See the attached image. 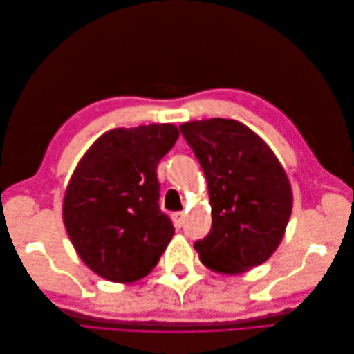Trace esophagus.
I'll use <instances>...</instances> for the list:
<instances>
[{
	"mask_svg": "<svg viewBox=\"0 0 354 354\" xmlns=\"http://www.w3.org/2000/svg\"><path fill=\"white\" fill-rule=\"evenodd\" d=\"M184 212H178V213H173L171 214V219H173V223H175V227L179 230L184 225Z\"/></svg>",
	"mask_w": 354,
	"mask_h": 354,
	"instance_id": "esophagus-1",
	"label": "esophagus"
}]
</instances>
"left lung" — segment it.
<instances>
[{
  "label": "left lung",
  "instance_id": "left-lung-1",
  "mask_svg": "<svg viewBox=\"0 0 354 354\" xmlns=\"http://www.w3.org/2000/svg\"><path fill=\"white\" fill-rule=\"evenodd\" d=\"M205 173L212 230L194 243L214 272L236 275L265 263L280 245L292 213V189L275 153L236 120L179 126Z\"/></svg>",
  "mask_w": 354,
  "mask_h": 354
}]
</instances>
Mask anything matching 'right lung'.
<instances>
[{
  "mask_svg": "<svg viewBox=\"0 0 354 354\" xmlns=\"http://www.w3.org/2000/svg\"><path fill=\"white\" fill-rule=\"evenodd\" d=\"M179 137L170 123L117 127L82 156L66 187L64 225L85 265L114 283L146 277L175 234L156 167Z\"/></svg>",
  "mask_w": 354,
  "mask_h": 354,
  "instance_id": "add662e5",
  "label": "right lung"
}]
</instances>
